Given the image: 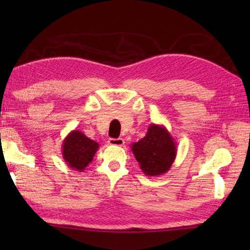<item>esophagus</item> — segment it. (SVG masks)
Masks as SVG:
<instances>
[{"label":"esophagus","instance_id":"obj_1","mask_svg":"<svg viewBox=\"0 0 250 250\" xmlns=\"http://www.w3.org/2000/svg\"><path fill=\"white\" fill-rule=\"evenodd\" d=\"M108 144L111 146H124L125 145V140L124 139H109Z\"/></svg>","mask_w":250,"mask_h":250}]
</instances>
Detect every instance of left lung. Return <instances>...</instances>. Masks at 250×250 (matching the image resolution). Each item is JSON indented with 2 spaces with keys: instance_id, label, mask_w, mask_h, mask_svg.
<instances>
[{
  "instance_id": "8db88e82",
  "label": "left lung",
  "mask_w": 250,
  "mask_h": 250,
  "mask_svg": "<svg viewBox=\"0 0 250 250\" xmlns=\"http://www.w3.org/2000/svg\"><path fill=\"white\" fill-rule=\"evenodd\" d=\"M131 150L146 176H159L171 168L177 153L176 143L164 125L151 124L146 135L131 145Z\"/></svg>"
}]
</instances>
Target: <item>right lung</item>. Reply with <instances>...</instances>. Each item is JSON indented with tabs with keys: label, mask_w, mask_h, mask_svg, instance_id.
<instances>
[{
	"label": "right lung",
	"mask_w": 250,
	"mask_h": 250,
	"mask_svg": "<svg viewBox=\"0 0 250 250\" xmlns=\"http://www.w3.org/2000/svg\"><path fill=\"white\" fill-rule=\"evenodd\" d=\"M99 144L84 135L83 132L73 130L66 135L62 144V156L68 167L83 172L93 160Z\"/></svg>",
	"instance_id": "obj_1"
}]
</instances>
